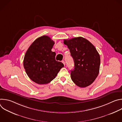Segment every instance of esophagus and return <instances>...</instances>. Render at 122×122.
Instances as JSON below:
<instances>
[{
	"instance_id": "1",
	"label": "esophagus",
	"mask_w": 122,
	"mask_h": 122,
	"mask_svg": "<svg viewBox=\"0 0 122 122\" xmlns=\"http://www.w3.org/2000/svg\"><path fill=\"white\" fill-rule=\"evenodd\" d=\"M62 62L63 63V64H64V66H65V61H64V60H62Z\"/></svg>"
}]
</instances>
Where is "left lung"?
<instances>
[{
  "label": "left lung",
  "instance_id": "1",
  "mask_svg": "<svg viewBox=\"0 0 122 122\" xmlns=\"http://www.w3.org/2000/svg\"><path fill=\"white\" fill-rule=\"evenodd\" d=\"M74 62L71 71L74 83L80 87L91 84L97 77L100 64V56L95 46L87 40L80 37L64 40Z\"/></svg>",
  "mask_w": 122,
  "mask_h": 122
}]
</instances>
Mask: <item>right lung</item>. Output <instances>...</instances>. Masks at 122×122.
Masks as SVG:
<instances>
[{"instance_id":"add662e5","label":"right lung","mask_w":122,"mask_h":122,"mask_svg":"<svg viewBox=\"0 0 122 122\" xmlns=\"http://www.w3.org/2000/svg\"><path fill=\"white\" fill-rule=\"evenodd\" d=\"M55 42L47 36L35 41L28 48L23 61L29 78L39 84L48 83L57 76L64 64L56 60V53L51 51Z\"/></svg>"}]
</instances>
